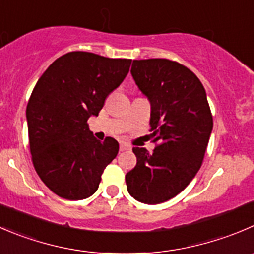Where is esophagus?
Listing matches in <instances>:
<instances>
[{"label":"esophagus","instance_id":"34e87169","mask_svg":"<svg viewBox=\"0 0 254 254\" xmlns=\"http://www.w3.org/2000/svg\"><path fill=\"white\" fill-rule=\"evenodd\" d=\"M120 151H127V150H130V146L127 144H125V142H122L119 146Z\"/></svg>","mask_w":254,"mask_h":254}]
</instances>
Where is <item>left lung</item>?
Instances as JSON below:
<instances>
[{
  "mask_svg": "<svg viewBox=\"0 0 254 254\" xmlns=\"http://www.w3.org/2000/svg\"><path fill=\"white\" fill-rule=\"evenodd\" d=\"M131 75L151 105L152 154L132 147L136 166L125 176L127 191L147 205L165 202L192 181L202 165L213 119L195 73L164 58L134 61Z\"/></svg>",
  "mask_w": 254,
  "mask_h": 254,
  "instance_id": "left-lung-1",
  "label": "left lung"
}]
</instances>
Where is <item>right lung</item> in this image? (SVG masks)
<instances>
[{
  "label": "right lung",
  "instance_id": "1",
  "mask_svg": "<svg viewBox=\"0 0 254 254\" xmlns=\"http://www.w3.org/2000/svg\"><path fill=\"white\" fill-rule=\"evenodd\" d=\"M130 64L131 59L69 52L37 82L26 110L29 150L38 176L59 197L77 201L92 196L104 169L117 157V140H97L87 122L98 117Z\"/></svg>",
  "mask_w": 254,
  "mask_h": 254
}]
</instances>
